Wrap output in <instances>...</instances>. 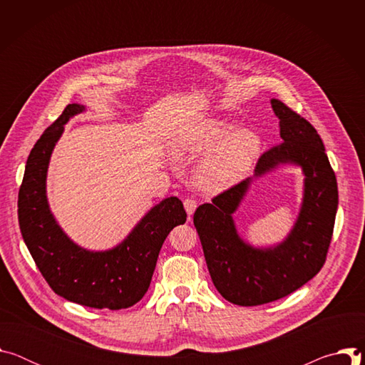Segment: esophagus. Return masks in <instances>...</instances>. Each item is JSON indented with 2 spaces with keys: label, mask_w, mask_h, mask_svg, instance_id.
I'll use <instances>...</instances> for the list:
<instances>
[{
  "label": "esophagus",
  "mask_w": 365,
  "mask_h": 365,
  "mask_svg": "<svg viewBox=\"0 0 365 365\" xmlns=\"http://www.w3.org/2000/svg\"><path fill=\"white\" fill-rule=\"evenodd\" d=\"M183 205H185V210H186V212H187V215L190 218L193 215L195 210L197 207V202L195 199H192V197H187V199H185Z\"/></svg>",
  "instance_id": "esophagus-1"
}]
</instances>
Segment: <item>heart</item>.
<instances>
[{
  "label": "heart",
  "instance_id": "heart-1",
  "mask_svg": "<svg viewBox=\"0 0 365 365\" xmlns=\"http://www.w3.org/2000/svg\"><path fill=\"white\" fill-rule=\"evenodd\" d=\"M221 118L197 124L182 141V148L193 155L205 154L195 169V182L205 192H222L237 185L251 170L262 147L259 137L250 128H237Z\"/></svg>",
  "mask_w": 365,
  "mask_h": 365
}]
</instances>
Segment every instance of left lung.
Returning <instances> with one entry per match:
<instances>
[{"instance_id":"1","label":"left lung","mask_w":365,"mask_h":365,"mask_svg":"<svg viewBox=\"0 0 365 365\" xmlns=\"http://www.w3.org/2000/svg\"><path fill=\"white\" fill-rule=\"evenodd\" d=\"M283 143L258 159L252 178L215 196L195 211L207 270L224 299L240 306H257L282 299L322 269L338 210V185L324 143L309 121L279 99H272ZM280 164L304 172V197L298 220L288 237L273 247H252L237 234L232 215L252 178Z\"/></svg>"}]
</instances>
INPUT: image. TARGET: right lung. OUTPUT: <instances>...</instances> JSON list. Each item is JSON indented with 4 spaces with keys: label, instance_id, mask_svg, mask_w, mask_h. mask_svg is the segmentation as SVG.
Returning <instances> with one entry per match:
<instances>
[{
    "label": "right lung",
    "instance_id": "right-lung-1",
    "mask_svg": "<svg viewBox=\"0 0 365 365\" xmlns=\"http://www.w3.org/2000/svg\"><path fill=\"white\" fill-rule=\"evenodd\" d=\"M85 110L69 103L34 144L19 192V224L37 269L56 294L82 306L118 310L145 294L160 248L169 232L186 222V212L180 199L166 197L106 251L86 250L66 235L50 211L46 178L65 124Z\"/></svg>",
    "mask_w": 365,
    "mask_h": 365
}]
</instances>
